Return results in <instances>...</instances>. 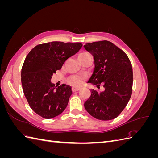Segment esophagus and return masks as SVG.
Wrapping results in <instances>:
<instances>
[{"instance_id": "obj_1", "label": "esophagus", "mask_w": 158, "mask_h": 158, "mask_svg": "<svg viewBox=\"0 0 158 158\" xmlns=\"http://www.w3.org/2000/svg\"><path fill=\"white\" fill-rule=\"evenodd\" d=\"M80 88H76V87H73V88H72V90H73V92H77V91H79L80 90Z\"/></svg>"}]
</instances>
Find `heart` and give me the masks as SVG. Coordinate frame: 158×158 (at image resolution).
Returning <instances> with one entry per match:
<instances>
[{
	"mask_svg": "<svg viewBox=\"0 0 158 158\" xmlns=\"http://www.w3.org/2000/svg\"><path fill=\"white\" fill-rule=\"evenodd\" d=\"M88 54L87 52H82L80 55ZM85 80L84 75H73L70 76L69 79V82L70 84L74 85V86H80L84 83Z\"/></svg>",
	"mask_w": 158,
	"mask_h": 158,
	"instance_id": "obj_1",
	"label": "heart"
}]
</instances>
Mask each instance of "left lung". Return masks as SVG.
Segmentation results:
<instances>
[{
    "label": "left lung",
    "instance_id": "left-lung-1",
    "mask_svg": "<svg viewBox=\"0 0 158 158\" xmlns=\"http://www.w3.org/2000/svg\"><path fill=\"white\" fill-rule=\"evenodd\" d=\"M84 47L94 59L95 66L88 82L98 88L102 82L105 88L102 92L91 90V96L84 103V107L95 118L111 120L120 114L131 97V63L125 52L110 41L88 43Z\"/></svg>",
    "mask_w": 158,
    "mask_h": 158
}]
</instances>
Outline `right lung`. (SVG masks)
I'll use <instances>...</instances> for the list:
<instances>
[{
    "mask_svg": "<svg viewBox=\"0 0 158 158\" xmlns=\"http://www.w3.org/2000/svg\"><path fill=\"white\" fill-rule=\"evenodd\" d=\"M82 47L81 43L52 41L37 45L26 56L21 72L23 92L38 115L52 118L66 109L73 94L71 87L63 84L56 88L51 79Z\"/></svg>",
    "mask_w": 158,
    "mask_h": 158,
    "instance_id": "right-lung-1",
    "label": "right lung"
}]
</instances>
